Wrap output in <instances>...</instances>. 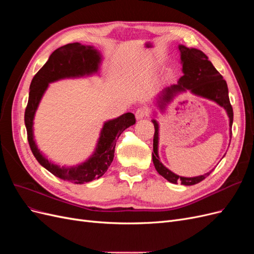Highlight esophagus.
Instances as JSON below:
<instances>
[{
  "instance_id": "esophagus-1",
  "label": "esophagus",
  "mask_w": 254,
  "mask_h": 254,
  "mask_svg": "<svg viewBox=\"0 0 254 254\" xmlns=\"http://www.w3.org/2000/svg\"><path fill=\"white\" fill-rule=\"evenodd\" d=\"M146 110L144 109V108H140V109H137L136 111H135V118H136V120H142V119H144L145 117H146Z\"/></svg>"
}]
</instances>
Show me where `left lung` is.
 <instances>
[{"label": "left lung", "mask_w": 254, "mask_h": 254, "mask_svg": "<svg viewBox=\"0 0 254 254\" xmlns=\"http://www.w3.org/2000/svg\"><path fill=\"white\" fill-rule=\"evenodd\" d=\"M180 52V59L182 64L183 76L179 78L176 84L166 87L157 98V106L161 112H163L167 105L173 99L183 92L188 90L191 94L210 99L224 108L229 117L230 126V137L232 135V124H233V109L230 104L229 91L226 80L222 78L219 72L214 67L207 56L200 50L194 48H187L186 45L180 44L178 47ZM156 117V114H155ZM153 126H155V135H153V152L152 162L157 172L164 177V178L172 183L177 184L181 182L183 186H194L209 176L212 171L203 175L196 177H182L176 175L172 171L165 167L159 158V123L157 120L152 119Z\"/></svg>", "instance_id": "8db88e82"}]
</instances>
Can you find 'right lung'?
Masks as SVG:
<instances>
[{
  "mask_svg": "<svg viewBox=\"0 0 254 254\" xmlns=\"http://www.w3.org/2000/svg\"><path fill=\"white\" fill-rule=\"evenodd\" d=\"M102 60L101 53L92 45H83L79 42L68 43L52 53L47 64L34 76L29 87L24 122L30 149L38 162L50 173L75 184L98 179L107 172L113 161L115 143L119 136L125 129L135 124L134 114L127 112L117 119L105 122L93 153L84 162L67 167L53 163L42 155L34 140V119L50 83L98 74Z\"/></svg>",
  "mask_w": 254,
  "mask_h": 254,
  "instance_id": "add662e5",
  "label": "right lung"
}]
</instances>
